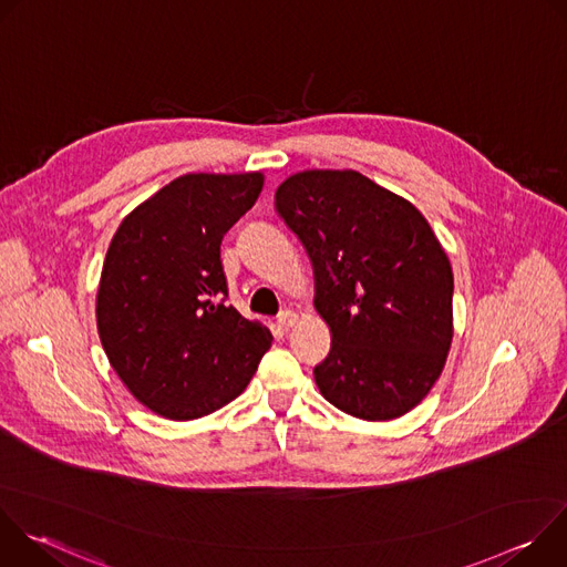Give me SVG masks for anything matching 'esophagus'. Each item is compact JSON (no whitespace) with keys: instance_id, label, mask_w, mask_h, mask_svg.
I'll list each match as a JSON object with an SVG mask.
<instances>
[{"instance_id":"1","label":"esophagus","mask_w":567,"mask_h":567,"mask_svg":"<svg viewBox=\"0 0 567 567\" xmlns=\"http://www.w3.org/2000/svg\"><path fill=\"white\" fill-rule=\"evenodd\" d=\"M296 320H298V316H296L293 311H289V309H287V311H282V313L278 316V328L287 332L289 328H293V326H296Z\"/></svg>"}]
</instances>
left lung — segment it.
Wrapping results in <instances>:
<instances>
[{
    "mask_svg": "<svg viewBox=\"0 0 567 567\" xmlns=\"http://www.w3.org/2000/svg\"><path fill=\"white\" fill-rule=\"evenodd\" d=\"M276 210L313 267L332 332L313 379L332 406L385 422L429 394L453 339V271L424 215L357 171H305Z\"/></svg>",
    "mask_w": 567,
    "mask_h": 567,
    "instance_id": "1",
    "label": "left lung"
}]
</instances>
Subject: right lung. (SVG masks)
Wrapping results in <instances>:
<instances>
[{
    "mask_svg": "<svg viewBox=\"0 0 567 567\" xmlns=\"http://www.w3.org/2000/svg\"><path fill=\"white\" fill-rule=\"evenodd\" d=\"M265 177L184 175L136 206L105 256L96 296L103 350L152 413L186 422L247 388L271 332L226 305V230L258 199Z\"/></svg>",
    "mask_w": 567,
    "mask_h": 567,
    "instance_id": "obj_1",
    "label": "right lung"
}]
</instances>
